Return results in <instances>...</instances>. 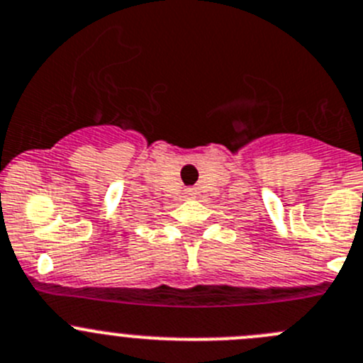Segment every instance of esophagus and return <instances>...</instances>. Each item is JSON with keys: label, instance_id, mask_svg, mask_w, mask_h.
I'll return each mask as SVG.
<instances>
[{"label": "esophagus", "instance_id": "34e87169", "mask_svg": "<svg viewBox=\"0 0 363 363\" xmlns=\"http://www.w3.org/2000/svg\"><path fill=\"white\" fill-rule=\"evenodd\" d=\"M186 197H189V199L197 197V189H193V188L186 189Z\"/></svg>", "mask_w": 363, "mask_h": 363}]
</instances>
